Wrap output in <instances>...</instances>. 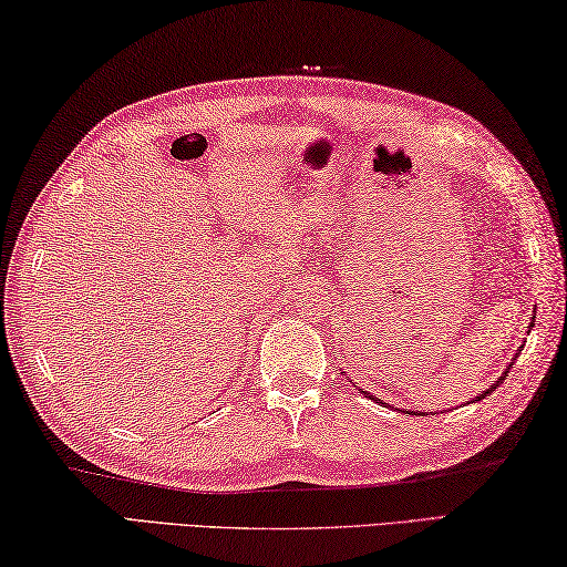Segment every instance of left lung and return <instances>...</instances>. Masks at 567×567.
Returning a JSON list of instances; mask_svg holds the SVG:
<instances>
[{"label": "left lung", "mask_w": 567, "mask_h": 567, "mask_svg": "<svg viewBox=\"0 0 567 567\" xmlns=\"http://www.w3.org/2000/svg\"><path fill=\"white\" fill-rule=\"evenodd\" d=\"M533 326H535V319H533V321H530V326H528V329H533ZM518 351H523V346H520V349H518ZM511 369H513V363H511V365H508V369H505V373H508V371H511ZM505 373H503V375H501V379H498V381H495V383H493V385H491V389H488V391H483V393H481V395H475V401H483V399H485V395H488V393H493V391H495V389H498V385H501V383H503V381H505ZM359 391H361V393H363V395H365V399H373V395H371V393H369V391H363V389H359ZM375 403H381V401H379V399H375ZM403 413H409V411H403Z\"/></svg>", "instance_id": "8db88e82"}]
</instances>
